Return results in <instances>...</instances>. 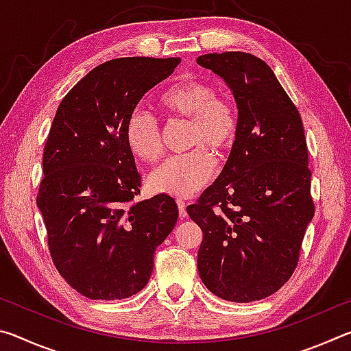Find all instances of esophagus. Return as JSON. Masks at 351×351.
Returning <instances> with one entry per match:
<instances>
[{"label":"esophagus","instance_id":"obj_1","mask_svg":"<svg viewBox=\"0 0 351 351\" xmlns=\"http://www.w3.org/2000/svg\"><path fill=\"white\" fill-rule=\"evenodd\" d=\"M176 204H178V213H180V218H186L187 212H186V201L182 198H176Z\"/></svg>","mask_w":351,"mask_h":351}]
</instances>
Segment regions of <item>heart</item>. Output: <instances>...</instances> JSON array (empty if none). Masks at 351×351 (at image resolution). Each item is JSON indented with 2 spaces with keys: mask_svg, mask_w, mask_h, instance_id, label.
I'll return each instance as SVG.
<instances>
[{
  "mask_svg": "<svg viewBox=\"0 0 351 351\" xmlns=\"http://www.w3.org/2000/svg\"><path fill=\"white\" fill-rule=\"evenodd\" d=\"M167 123L189 121L186 145L192 148L170 158L147 178L152 192L189 197L204 186L215 171V158H228L240 136V119L229 99L217 96L215 88L203 80H180L165 86L156 99ZM123 139L136 159L153 164L164 153V133L158 119L133 111L123 127Z\"/></svg>",
  "mask_w": 351,
  "mask_h": 351,
  "instance_id": "obj_1",
  "label": "heart"
}]
</instances>
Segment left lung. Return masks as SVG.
Wrapping results in <instances>:
<instances>
[{"mask_svg": "<svg viewBox=\"0 0 351 351\" xmlns=\"http://www.w3.org/2000/svg\"><path fill=\"white\" fill-rule=\"evenodd\" d=\"M197 63L223 77L240 119L239 141L221 175L187 207L203 230L199 277L224 300H261L293 276L314 215L304 123L258 57L215 52Z\"/></svg>", "mask_w": 351, "mask_h": 351, "instance_id": "1", "label": "left lung"}]
</instances>
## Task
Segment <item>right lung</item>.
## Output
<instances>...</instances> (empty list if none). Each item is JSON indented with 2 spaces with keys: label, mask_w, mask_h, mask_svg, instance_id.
Masks as SVG:
<instances>
[{
  "label": "right lung",
  "mask_w": 351,
  "mask_h": 351,
  "mask_svg": "<svg viewBox=\"0 0 351 351\" xmlns=\"http://www.w3.org/2000/svg\"><path fill=\"white\" fill-rule=\"evenodd\" d=\"M180 62L125 57L99 64L63 97L52 121L37 206L54 266L88 299L139 293L150 280L154 251L176 224L169 195L134 199L142 178L123 127Z\"/></svg>",
  "instance_id": "right-lung-1"
}]
</instances>
